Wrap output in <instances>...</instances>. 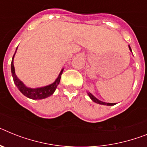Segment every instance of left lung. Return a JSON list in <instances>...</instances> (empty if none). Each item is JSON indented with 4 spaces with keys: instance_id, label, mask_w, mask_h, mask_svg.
<instances>
[{
    "instance_id": "8db88e82",
    "label": "left lung",
    "mask_w": 147,
    "mask_h": 147,
    "mask_svg": "<svg viewBox=\"0 0 147 147\" xmlns=\"http://www.w3.org/2000/svg\"><path fill=\"white\" fill-rule=\"evenodd\" d=\"M129 50H130V51H131V47L130 45H129ZM87 94H88L89 97L90 98L91 100L92 101V102H96V103H97V104H99V105H108V106H112V105H116L115 103H107V102H102V101H100L98 100V98H96V97L93 96V95L92 94V93H90V92H87Z\"/></svg>"
}]
</instances>
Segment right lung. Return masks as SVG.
I'll return each mask as SVG.
<instances>
[{"label": "right lung", "mask_w": 147, "mask_h": 147, "mask_svg": "<svg viewBox=\"0 0 147 147\" xmlns=\"http://www.w3.org/2000/svg\"><path fill=\"white\" fill-rule=\"evenodd\" d=\"M17 49H18V47H17ZM16 52H15L14 55H13L12 63H11V72H12V76H13L14 83L16 84V86L17 87V88L19 90V91L24 96H25L26 97H28L29 98H31V99H35V100L36 99H43V98H48V97L51 96L55 92V91L56 90L58 84H60V78H61V75H62L63 71V69H61V71H60V74H59V76L56 78V80L52 84H51L47 85V86H45V87H36V88H31V87H27L17 77V76L16 75V72H15L13 60H14V57L15 55H16Z\"/></svg>", "instance_id": "obj_1"}]
</instances>
